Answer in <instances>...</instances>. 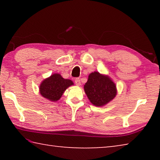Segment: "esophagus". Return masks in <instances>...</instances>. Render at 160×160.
Returning <instances> with one entry per match:
<instances>
[{
    "label": "esophagus",
    "mask_w": 160,
    "mask_h": 160,
    "mask_svg": "<svg viewBox=\"0 0 160 160\" xmlns=\"http://www.w3.org/2000/svg\"><path fill=\"white\" fill-rule=\"evenodd\" d=\"M75 83L76 84V85H80V80L79 78H76V79L75 80Z\"/></svg>",
    "instance_id": "esophagus-1"
}]
</instances>
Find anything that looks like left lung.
<instances>
[{
    "label": "left lung",
    "mask_w": 160,
    "mask_h": 160,
    "mask_svg": "<svg viewBox=\"0 0 160 160\" xmlns=\"http://www.w3.org/2000/svg\"><path fill=\"white\" fill-rule=\"evenodd\" d=\"M84 90L92 104L97 107L104 106L116 95L114 82L108 76L101 75L98 72L89 75L88 82L84 85Z\"/></svg>",
    "instance_id": "1"
}]
</instances>
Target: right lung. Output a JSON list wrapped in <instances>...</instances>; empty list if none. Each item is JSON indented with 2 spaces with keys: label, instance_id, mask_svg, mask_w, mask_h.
Masks as SVG:
<instances>
[{
  "label": "right lung",
  "instance_id": "add662e5",
  "mask_svg": "<svg viewBox=\"0 0 160 160\" xmlns=\"http://www.w3.org/2000/svg\"><path fill=\"white\" fill-rule=\"evenodd\" d=\"M72 85L73 82L70 80L64 79L60 74H53L42 82L39 91L44 98L56 102L61 98L64 91Z\"/></svg>",
  "mask_w": 160,
  "mask_h": 160
}]
</instances>
